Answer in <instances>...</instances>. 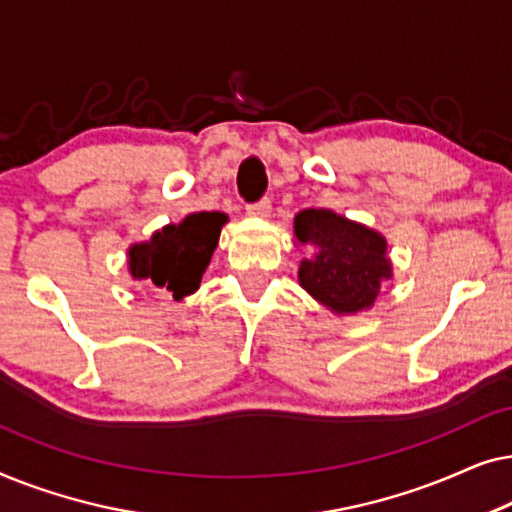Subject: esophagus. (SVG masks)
Instances as JSON below:
<instances>
[{"label":"esophagus","mask_w":512,"mask_h":512,"mask_svg":"<svg viewBox=\"0 0 512 512\" xmlns=\"http://www.w3.org/2000/svg\"><path fill=\"white\" fill-rule=\"evenodd\" d=\"M270 212H272L270 200H261V202H254V205H247V214L256 216V219H268Z\"/></svg>","instance_id":"34e87169"}]
</instances>
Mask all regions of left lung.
Returning <instances> with one entry per match:
<instances>
[{"label": "left lung", "instance_id": "1", "mask_svg": "<svg viewBox=\"0 0 512 512\" xmlns=\"http://www.w3.org/2000/svg\"><path fill=\"white\" fill-rule=\"evenodd\" d=\"M293 235L312 254L300 261V286L335 314L370 310L382 282L391 279L387 240L331 209H303Z\"/></svg>", "mask_w": 512, "mask_h": 512}]
</instances>
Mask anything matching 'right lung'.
<instances>
[{
	"label": "right lung",
	"mask_w": 512,
	"mask_h": 512,
	"mask_svg": "<svg viewBox=\"0 0 512 512\" xmlns=\"http://www.w3.org/2000/svg\"><path fill=\"white\" fill-rule=\"evenodd\" d=\"M228 216L223 212H195L181 223L156 230L149 242L132 244L128 265L132 279L181 300L198 291Z\"/></svg>",
	"instance_id": "add662e5"
}]
</instances>
